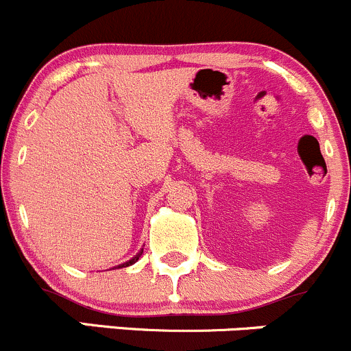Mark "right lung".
I'll return each mask as SVG.
<instances>
[{"mask_svg": "<svg viewBox=\"0 0 351 351\" xmlns=\"http://www.w3.org/2000/svg\"><path fill=\"white\" fill-rule=\"evenodd\" d=\"M141 254H143V250H139L138 254H136L134 257H132L131 261H128V263H124V264H121V265H117V269H121V267H128V265H131V264H134V263H138V259L139 257H141Z\"/></svg>", "mask_w": 351, "mask_h": 351, "instance_id": "add662e5", "label": "right lung"}]
</instances>
